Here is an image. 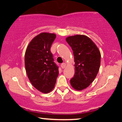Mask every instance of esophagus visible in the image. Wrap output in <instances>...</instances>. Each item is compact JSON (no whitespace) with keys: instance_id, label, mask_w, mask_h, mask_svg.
<instances>
[{"instance_id":"esophagus-1","label":"esophagus","mask_w":122,"mask_h":122,"mask_svg":"<svg viewBox=\"0 0 122 122\" xmlns=\"http://www.w3.org/2000/svg\"><path fill=\"white\" fill-rule=\"evenodd\" d=\"M61 66L62 68H64L66 67V64L65 63H63L61 64Z\"/></svg>"}]
</instances>
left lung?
Instances as JSON below:
<instances>
[{"label": "left lung", "mask_w": 122, "mask_h": 122, "mask_svg": "<svg viewBox=\"0 0 122 122\" xmlns=\"http://www.w3.org/2000/svg\"><path fill=\"white\" fill-rule=\"evenodd\" d=\"M66 40L72 48L75 61V74L70 83L74 89L81 91L89 86L97 76L101 65V52L86 35L70 36Z\"/></svg>", "instance_id": "left-lung-1"}]
</instances>
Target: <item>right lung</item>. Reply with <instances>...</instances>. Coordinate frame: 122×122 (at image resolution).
Returning a JSON list of instances; mask_svg holds the SVG:
<instances>
[{
	"mask_svg": "<svg viewBox=\"0 0 122 122\" xmlns=\"http://www.w3.org/2000/svg\"><path fill=\"white\" fill-rule=\"evenodd\" d=\"M55 38V34L41 33L30 41L25 53L27 76L33 86L44 94L53 90L59 75L58 67L50 51Z\"/></svg>",
	"mask_w": 122,
	"mask_h": 122,
	"instance_id": "add662e5",
	"label": "right lung"
}]
</instances>
